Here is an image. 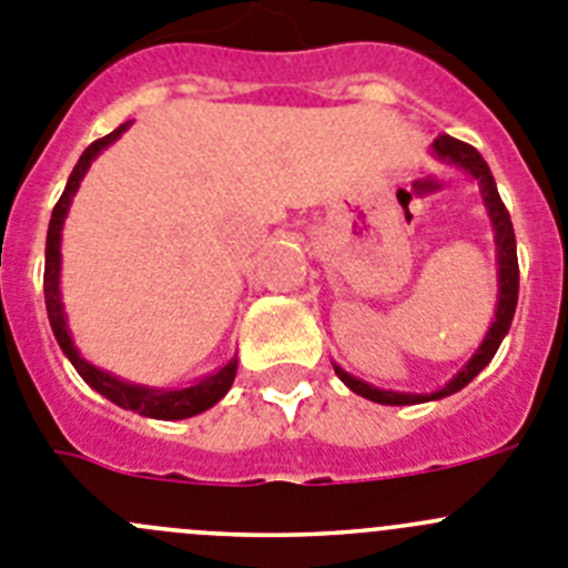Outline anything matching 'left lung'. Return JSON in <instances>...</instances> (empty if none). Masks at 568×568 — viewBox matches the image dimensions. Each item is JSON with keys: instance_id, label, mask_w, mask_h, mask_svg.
<instances>
[{"instance_id": "1", "label": "left lung", "mask_w": 568, "mask_h": 568, "mask_svg": "<svg viewBox=\"0 0 568 568\" xmlns=\"http://www.w3.org/2000/svg\"><path fill=\"white\" fill-rule=\"evenodd\" d=\"M429 153L435 155L437 161L443 164H452V166H460L466 175H471L477 181L479 194H483V203H485V212H488L490 225H494V242H496V284H499V295H496V312H494V321H490V328L485 332L483 343L479 348L474 351L471 359L452 376L440 390H432V393H402V390H385V387H374L368 382L356 379L351 376L348 371H343L334 362V374L339 376L348 390H354L356 396L362 398H371L376 404H390V407H404V404H424V402H437V398H446L452 393L463 390L479 371L494 359V354L499 351L501 339L505 334L510 332V323L513 315H516V304H518V256H516V234H513V223H510V214H507L505 203L499 197V189H496L494 175H490L488 164H485L483 155L471 148V144L460 142V139H452V136H437L432 142Z\"/></svg>"}]
</instances>
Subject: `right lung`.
Listing matches in <instances>:
<instances>
[{"mask_svg": "<svg viewBox=\"0 0 568 568\" xmlns=\"http://www.w3.org/2000/svg\"><path fill=\"white\" fill-rule=\"evenodd\" d=\"M131 125L133 122L119 125L116 131L97 139V142H91L89 148L83 150L80 161L74 164L72 175H69L61 200H58L55 209H52L50 231H47V264H44L47 315H50V326H52V334H55L58 345H61V351L69 356L74 371L83 376V382L91 387V390L105 396L108 402H113L116 407L133 409V413L144 415V418L181 420V418H192V415L206 413L209 407H214V404L231 390L236 376V362L240 359L231 356L223 368H217L214 374L203 376V379L192 382V385L186 387H148V385H136V382H125V379H119V376L108 374V371L97 368V365H91L89 359L80 356L78 345H74L72 339V332H69L67 310H63V301H61V240H63V223H67L69 206H72V197L78 194L80 181H83L85 172H89L91 161H94L102 150L111 148V144L116 142V139L122 136Z\"/></svg>", "mask_w": 568, "mask_h": 568, "instance_id": "1", "label": "right lung"}]
</instances>
